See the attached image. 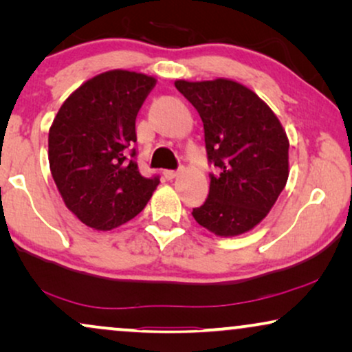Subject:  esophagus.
Segmentation results:
<instances>
[{
	"mask_svg": "<svg viewBox=\"0 0 352 352\" xmlns=\"http://www.w3.org/2000/svg\"><path fill=\"white\" fill-rule=\"evenodd\" d=\"M163 175H165L166 179H175V177L179 175V171H176V170H165V171H163Z\"/></svg>",
	"mask_w": 352,
	"mask_h": 352,
	"instance_id": "esophagus-1",
	"label": "esophagus"
}]
</instances>
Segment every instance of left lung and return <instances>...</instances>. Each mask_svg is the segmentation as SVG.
<instances>
[{
    "mask_svg": "<svg viewBox=\"0 0 352 352\" xmlns=\"http://www.w3.org/2000/svg\"><path fill=\"white\" fill-rule=\"evenodd\" d=\"M176 89L194 105L205 129L210 175L197 223L234 237L261 223L288 179V138L266 102L237 81L177 80Z\"/></svg>",
    "mask_w": 352,
    "mask_h": 352,
    "instance_id": "left-lung-1",
    "label": "left lung"
}]
</instances>
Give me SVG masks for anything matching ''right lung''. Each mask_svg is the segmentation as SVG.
Masks as SVG:
<instances>
[{
  "instance_id": "obj_1",
  "label": "right lung",
  "mask_w": 352,
  "mask_h": 352,
  "mask_svg": "<svg viewBox=\"0 0 352 352\" xmlns=\"http://www.w3.org/2000/svg\"><path fill=\"white\" fill-rule=\"evenodd\" d=\"M155 78L110 70L80 86L51 124V175L81 223L110 230L141 213L160 177L139 173L136 117Z\"/></svg>"
}]
</instances>
